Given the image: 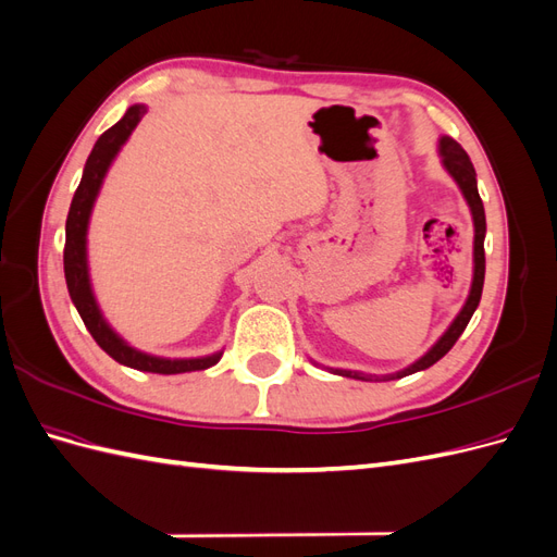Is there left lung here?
Instances as JSON below:
<instances>
[{
	"label": "left lung",
	"mask_w": 557,
	"mask_h": 557,
	"mask_svg": "<svg viewBox=\"0 0 557 557\" xmlns=\"http://www.w3.org/2000/svg\"><path fill=\"white\" fill-rule=\"evenodd\" d=\"M442 158H444V166L450 172V176L458 181L460 190L467 199V205L471 207V215H474V227H476V234H474V281H471V293L467 297V305L462 307L460 315L453 320V325L448 327V332L442 336L440 342H436L432 346V350H428L423 358H420L418 362H413L411 367L401 369V372L397 374H391V376H383V381L387 379H401V376H409V374H416L420 372V369H428L432 367L436 360H442L446 352L455 346V342L460 339V334L465 332L467 323L471 320V315H474L479 301H481V293H483V278H485V248H483V239H485V211H483V201L479 197V188H476V172H474V164H471L469 156L465 153V148L453 141L448 137L442 139ZM342 376H350V379H362V381H372V376H364V374H358V372H339Z\"/></svg>",
	"instance_id": "1"
}]
</instances>
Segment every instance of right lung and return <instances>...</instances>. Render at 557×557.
I'll list each match as a JSON object with an SVG mask.
<instances>
[{
    "instance_id": "1",
    "label": "right lung",
    "mask_w": 557,
    "mask_h": 557,
    "mask_svg": "<svg viewBox=\"0 0 557 557\" xmlns=\"http://www.w3.org/2000/svg\"><path fill=\"white\" fill-rule=\"evenodd\" d=\"M146 113V107L134 104L127 109V113L117 121L113 127H109L102 137L97 139L92 153L86 162V170H83V178L74 193L70 215H66V242H64V278H66V290L78 309L83 323H86L92 339L99 344V348L107 350L109 356L132 369H141V372L150 374H183V372H197V369H209L218 360H221V352L209 358H195V360H166V358H153L129 348L121 336H117L107 320L99 313L95 297L90 290L88 281V262H86V232H88V218L95 205V197L99 193V185L104 181V174L109 170L111 160L115 158L117 150L125 144V139L137 127Z\"/></svg>"
}]
</instances>
